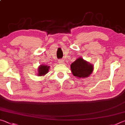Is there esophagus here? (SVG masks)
<instances>
[{
    "label": "esophagus",
    "mask_w": 125,
    "mask_h": 125,
    "mask_svg": "<svg viewBox=\"0 0 125 125\" xmlns=\"http://www.w3.org/2000/svg\"><path fill=\"white\" fill-rule=\"evenodd\" d=\"M59 64H64V61L63 60H61V59H60V60H59Z\"/></svg>",
    "instance_id": "34e87169"
}]
</instances>
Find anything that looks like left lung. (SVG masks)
I'll return each mask as SVG.
<instances>
[{
  "label": "left lung",
  "mask_w": 125,
  "mask_h": 125,
  "mask_svg": "<svg viewBox=\"0 0 125 125\" xmlns=\"http://www.w3.org/2000/svg\"><path fill=\"white\" fill-rule=\"evenodd\" d=\"M71 69L73 75L76 77L86 78L92 73L93 67L82 58H78L72 63Z\"/></svg>",
  "instance_id": "8db88e82"
}]
</instances>
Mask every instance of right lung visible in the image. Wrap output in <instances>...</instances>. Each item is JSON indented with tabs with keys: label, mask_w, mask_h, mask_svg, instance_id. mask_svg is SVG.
I'll return each instance as SVG.
<instances>
[{
	"label": "right lung",
	"mask_w": 125,
	"mask_h": 125,
	"mask_svg": "<svg viewBox=\"0 0 125 125\" xmlns=\"http://www.w3.org/2000/svg\"><path fill=\"white\" fill-rule=\"evenodd\" d=\"M49 66H46V65H41L38 68V74L39 76H43L48 73L49 71Z\"/></svg>",
	"instance_id": "add662e5"
}]
</instances>
